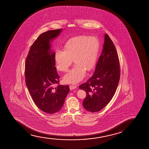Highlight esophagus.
I'll return each mask as SVG.
<instances>
[{"label":"esophagus","mask_w":149,"mask_h":149,"mask_svg":"<svg viewBox=\"0 0 149 149\" xmlns=\"http://www.w3.org/2000/svg\"><path fill=\"white\" fill-rule=\"evenodd\" d=\"M77 88V86H70V90H73L74 89H75Z\"/></svg>","instance_id":"esophagus-1"}]
</instances>
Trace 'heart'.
<instances>
[{
  "mask_svg": "<svg viewBox=\"0 0 149 149\" xmlns=\"http://www.w3.org/2000/svg\"><path fill=\"white\" fill-rule=\"evenodd\" d=\"M100 44L98 39L84 36L76 37L65 46V51L57 49L54 54L55 66L58 70L67 72L74 59L76 63L63 77L67 84H76L85 77L86 70L90 71L96 65Z\"/></svg>",
  "mask_w": 149,
  "mask_h": 149,
  "instance_id": "heart-1",
  "label": "heart"
}]
</instances>
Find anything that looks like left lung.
<instances>
[{
  "label": "left lung",
  "mask_w": 149,
  "mask_h": 149,
  "mask_svg": "<svg viewBox=\"0 0 149 149\" xmlns=\"http://www.w3.org/2000/svg\"><path fill=\"white\" fill-rule=\"evenodd\" d=\"M120 77V67L116 47L108 35L105 34L103 49L94 74L79 87L86 93L84 108L95 112L105 107L116 93Z\"/></svg>",
  "instance_id": "1"
}]
</instances>
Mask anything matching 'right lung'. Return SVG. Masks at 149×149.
Returning a JSON list of instances; mask_svg holds the SVG:
<instances>
[{
	"label": "right lung",
	"mask_w": 149,
	"mask_h": 149,
	"mask_svg": "<svg viewBox=\"0 0 149 149\" xmlns=\"http://www.w3.org/2000/svg\"><path fill=\"white\" fill-rule=\"evenodd\" d=\"M63 29L42 33L31 45L26 57L25 77L27 88L37 107L44 112L54 113L61 109L70 91L68 86L59 83L51 43Z\"/></svg>",
	"instance_id": "add662e5"
}]
</instances>
